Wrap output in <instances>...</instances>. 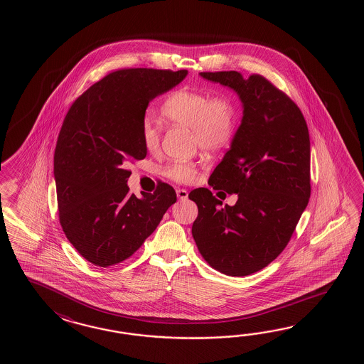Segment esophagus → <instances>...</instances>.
Returning <instances> with one entry per match:
<instances>
[{
	"mask_svg": "<svg viewBox=\"0 0 364 364\" xmlns=\"http://www.w3.org/2000/svg\"><path fill=\"white\" fill-rule=\"evenodd\" d=\"M177 196H178L181 200H186L188 198V193H187V190H185V188H178L177 190Z\"/></svg>",
	"mask_w": 364,
	"mask_h": 364,
	"instance_id": "esophagus-1",
	"label": "esophagus"
}]
</instances>
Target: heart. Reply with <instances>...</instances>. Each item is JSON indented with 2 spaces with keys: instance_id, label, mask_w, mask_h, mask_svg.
Wrapping results in <instances>:
<instances>
[{
  "instance_id": "1",
  "label": "heart",
  "mask_w": 364,
  "mask_h": 364,
  "mask_svg": "<svg viewBox=\"0 0 364 364\" xmlns=\"http://www.w3.org/2000/svg\"><path fill=\"white\" fill-rule=\"evenodd\" d=\"M164 118L171 124L193 129V141L204 151H217L232 140L235 132V109L225 96L193 90H179L164 102ZM141 141L149 152L160 146V129L147 117L141 124ZM195 165L186 161L171 164L164 174L177 182H188L195 176Z\"/></svg>"
}]
</instances>
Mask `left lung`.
<instances>
[{
	"mask_svg": "<svg viewBox=\"0 0 364 364\" xmlns=\"http://www.w3.org/2000/svg\"><path fill=\"white\" fill-rule=\"evenodd\" d=\"M238 95L243 116L210 174L213 190L237 193L223 205L208 188L188 195L199 213L193 237L205 262L240 277L263 269L287 247L309 204V135L301 109L262 75L200 73Z\"/></svg>",
	"mask_w": 364,
	"mask_h": 364,
	"instance_id": "obj_1",
	"label": "left lung"
}]
</instances>
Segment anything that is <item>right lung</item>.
<instances>
[{
	"label": "right lung",
	"instance_id": "add662e5",
	"mask_svg": "<svg viewBox=\"0 0 364 364\" xmlns=\"http://www.w3.org/2000/svg\"><path fill=\"white\" fill-rule=\"evenodd\" d=\"M187 70L113 71L71 105L55 151L60 223L77 252L97 267L126 260L155 232L177 201L171 186L129 193L126 166L143 160L141 124L148 104L171 91Z\"/></svg>",
	"mask_w": 364,
	"mask_h": 364
}]
</instances>
